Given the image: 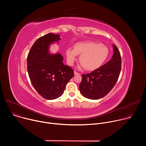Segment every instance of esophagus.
I'll return each instance as SVG.
<instances>
[{
    "instance_id": "esophagus-1",
    "label": "esophagus",
    "mask_w": 146,
    "mask_h": 146,
    "mask_svg": "<svg viewBox=\"0 0 146 146\" xmlns=\"http://www.w3.org/2000/svg\"><path fill=\"white\" fill-rule=\"evenodd\" d=\"M74 75H79V74H80V73H78V72H77L76 71H74Z\"/></svg>"
}]
</instances>
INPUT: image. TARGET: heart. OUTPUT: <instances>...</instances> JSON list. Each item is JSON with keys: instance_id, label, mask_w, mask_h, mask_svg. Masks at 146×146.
I'll use <instances>...</instances> for the list:
<instances>
[{"instance_id": "heart-1", "label": "heart", "mask_w": 146, "mask_h": 146, "mask_svg": "<svg viewBox=\"0 0 146 146\" xmlns=\"http://www.w3.org/2000/svg\"><path fill=\"white\" fill-rule=\"evenodd\" d=\"M77 55H80V68H85L87 70L92 71L98 69L106 60L109 55L108 48L103 44L92 41L79 42L74 44L73 49L66 50L68 64L73 65Z\"/></svg>"}]
</instances>
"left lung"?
Here are the masks:
<instances>
[{
	"label": "left lung",
	"mask_w": 146,
	"mask_h": 146,
	"mask_svg": "<svg viewBox=\"0 0 146 146\" xmlns=\"http://www.w3.org/2000/svg\"><path fill=\"white\" fill-rule=\"evenodd\" d=\"M112 58L90 73L82 75L80 91L84 97L99 99L106 96L114 87L121 69V57L117 47L113 44Z\"/></svg>",
	"instance_id": "8db88e82"
}]
</instances>
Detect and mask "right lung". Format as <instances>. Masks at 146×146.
<instances>
[{"mask_svg":"<svg viewBox=\"0 0 146 146\" xmlns=\"http://www.w3.org/2000/svg\"><path fill=\"white\" fill-rule=\"evenodd\" d=\"M59 37V35L48 33L39 37L27 57V69L32 84L41 96L48 100L60 96L74 76L73 69L64 64L60 54L48 53L49 46L60 40Z\"/></svg>","mask_w":146,"mask_h":146,"instance_id":"obj_1","label":"right lung"}]
</instances>
